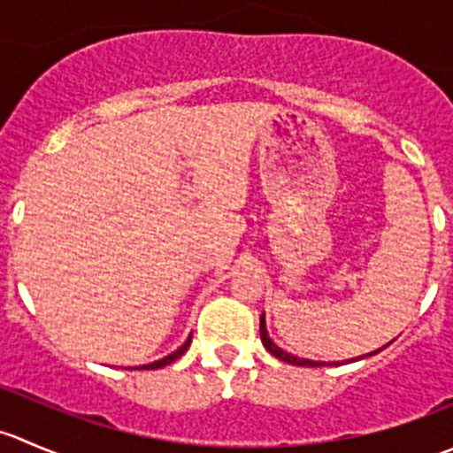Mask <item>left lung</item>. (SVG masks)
Wrapping results in <instances>:
<instances>
[{"mask_svg":"<svg viewBox=\"0 0 453 453\" xmlns=\"http://www.w3.org/2000/svg\"><path fill=\"white\" fill-rule=\"evenodd\" d=\"M260 342H263V346L265 349L269 350V353L273 355V357H278L280 359V362H287V364H294V366H326V362H313V359H303V357H296V355H291V353H287V350H282L280 346L278 344H273V340L272 337H269V333H267V324H265V313L260 315ZM388 344H392V342H388ZM386 344V346H388ZM386 346H383V349H386ZM379 350L381 349H377V350H372V353H366V355H362V357H355V359H350V362H357V359H364V357H370V355H377ZM346 362H349V359H346ZM328 364H340V362H328Z\"/></svg>","mask_w":453,"mask_h":453,"instance_id":"1","label":"left lung"}]
</instances>
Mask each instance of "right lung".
I'll return each instance as SVG.
<instances>
[{"instance_id":"add662e5","label":"right lung","mask_w":453,"mask_h":453,"mask_svg":"<svg viewBox=\"0 0 453 453\" xmlns=\"http://www.w3.org/2000/svg\"><path fill=\"white\" fill-rule=\"evenodd\" d=\"M190 342H193V333H190L188 335V340L184 342V344L180 346V349L177 350H173L171 355H166V357H162V359H157V362H150V364H144V366H135V368H144V370H155V368H164V366H168V364L171 362H175V359H180L181 355L186 353V350H188V346H190Z\"/></svg>"}]
</instances>
